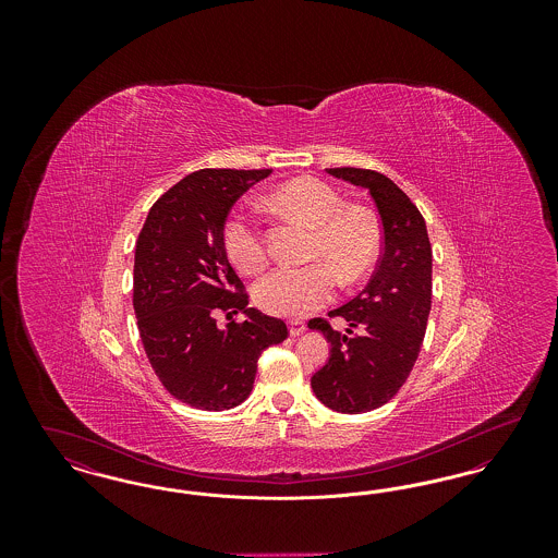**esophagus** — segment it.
<instances>
[{"instance_id":"obj_1","label":"esophagus","mask_w":558,"mask_h":558,"mask_svg":"<svg viewBox=\"0 0 558 558\" xmlns=\"http://www.w3.org/2000/svg\"><path fill=\"white\" fill-rule=\"evenodd\" d=\"M289 330H291L292 337H301V335L307 330V326H305V322H301V319H291V322H289Z\"/></svg>"}]
</instances>
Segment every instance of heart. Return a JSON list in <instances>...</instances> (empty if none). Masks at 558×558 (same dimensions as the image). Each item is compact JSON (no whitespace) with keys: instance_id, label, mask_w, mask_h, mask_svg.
I'll return each instance as SVG.
<instances>
[{"instance_id":"heart-1","label":"heart","mask_w":558,"mask_h":558,"mask_svg":"<svg viewBox=\"0 0 558 558\" xmlns=\"http://www.w3.org/2000/svg\"><path fill=\"white\" fill-rule=\"evenodd\" d=\"M267 205L314 230L305 267H278L255 287V301L274 316L301 318L326 305L337 289L355 284L380 253V226L374 213L345 205L343 196L322 180L301 178L278 187ZM223 246L242 274H259L267 266L266 236L246 215L236 213L223 228Z\"/></svg>"}]
</instances>
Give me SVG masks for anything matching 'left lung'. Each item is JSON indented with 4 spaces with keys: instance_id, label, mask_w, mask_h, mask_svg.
<instances>
[{
    "instance_id": "1",
    "label": "left lung",
    "mask_w": 558,
    "mask_h": 558,
    "mask_svg": "<svg viewBox=\"0 0 558 558\" xmlns=\"http://www.w3.org/2000/svg\"><path fill=\"white\" fill-rule=\"evenodd\" d=\"M330 175L366 187L383 221V255L366 289L328 316L310 322L330 343L328 362L312 376L316 398L335 412L362 414L385 405L405 383L421 353L430 312L433 251L416 205L387 175L337 167Z\"/></svg>"
}]
</instances>
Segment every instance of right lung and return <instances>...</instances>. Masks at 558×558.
<instances>
[{
  "label": "right lung",
  "instance_id": "right-lung-1",
  "mask_svg": "<svg viewBox=\"0 0 558 558\" xmlns=\"http://www.w3.org/2000/svg\"><path fill=\"white\" fill-rule=\"evenodd\" d=\"M271 169H201L169 187L135 242L133 310L162 387L192 408L221 412L248 398L257 360L289 337L282 319L248 307L228 259L223 226L240 196ZM217 311L245 319L223 329Z\"/></svg>",
  "mask_w": 558,
  "mask_h": 558
}]
</instances>
